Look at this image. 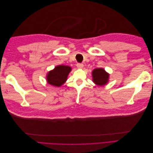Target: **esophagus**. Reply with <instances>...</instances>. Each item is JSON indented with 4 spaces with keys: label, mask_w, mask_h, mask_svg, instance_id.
Here are the masks:
<instances>
[{
    "label": "esophagus",
    "mask_w": 153,
    "mask_h": 153,
    "mask_svg": "<svg viewBox=\"0 0 153 153\" xmlns=\"http://www.w3.org/2000/svg\"><path fill=\"white\" fill-rule=\"evenodd\" d=\"M76 67L78 68H82L84 67V64H82V63H77L76 64Z\"/></svg>",
    "instance_id": "obj_1"
}]
</instances>
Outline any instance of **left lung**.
Returning <instances> with one entry per match:
<instances>
[{
    "instance_id": "1",
    "label": "left lung",
    "mask_w": 153,
    "mask_h": 153,
    "mask_svg": "<svg viewBox=\"0 0 153 153\" xmlns=\"http://www.w3.org/2000/svg\"><path fill=\"white\" fill-rule=\"evenodd\" d=\"M93 82L98 85H104L108 82L109 75L102 68L95 69L92 71Z\"/></svg>"
}]
</instances>
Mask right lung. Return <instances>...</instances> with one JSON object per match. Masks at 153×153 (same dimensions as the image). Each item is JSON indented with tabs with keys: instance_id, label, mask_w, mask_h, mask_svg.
Masks as SVG:
<instances>
[{
	"instance_id": "right-lung-1",
	"label": "right lung",
	"mask_w": 153,
	"mask_h": 153,
	"mask_svg": "<svg viewBox=\"0 0 153 153\" xmlns=\"http://www.w3.org/2000/svg\"><path fill=\"white\" fill-rule=\"evenodd\" d=\"M71 68L68 66L60 65L55 68L53 70L48 73L47 82L49 84L53 86H61L67 80V76Z\"/></svg>"
}]
</instances>
